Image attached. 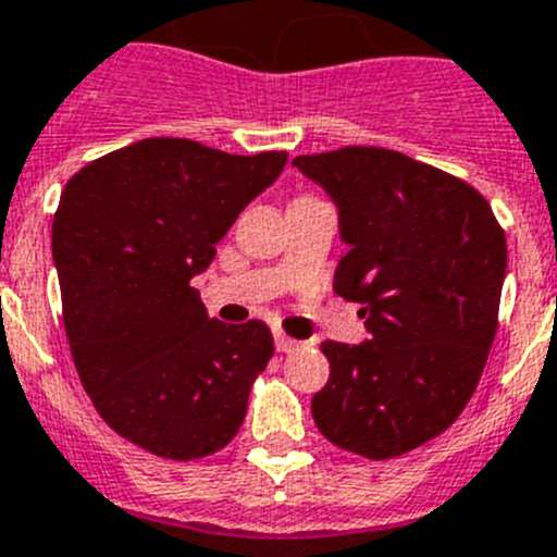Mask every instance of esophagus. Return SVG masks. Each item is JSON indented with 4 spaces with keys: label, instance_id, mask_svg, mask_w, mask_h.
Segmentation results:
<instances>
[{
    "label": "esophagus",
    "instance_id": "34e87169",
    "mask_svg": "<svg viewBox=\"0 0 557 557\" xmlns=\"http://www.w3.org/2000/svg\"><path fill=\"white\" fill-rule=\"evenodd\" d=\"M274 345H277L280 352H292V350H297L299 342L292 336H285V333H274Z\"/></svg>",
    "mask_w": 557,
    "mask_h": 557
}]
</instances>
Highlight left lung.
I'll return each mask as SVG.
<instances>
[{"label": "left lung", "instance_id": "left-lung-1", "mask_svg": "<svg viewBox=\"0 0 557 557\" xmlns=\"http://www.w3.org/2000/svg\"><path fill=\"white\" fill-rule=\"evenodd\" d=\"M338 207L350 249L333 292L359 302L364 345L322 342L313 423L333 446L393 459L443 434L480 384L499 325L505 230L476 187L372 145L294 159Z\"/></svg>", "mask_w": 557, "mask_h": 557}]
</instances>
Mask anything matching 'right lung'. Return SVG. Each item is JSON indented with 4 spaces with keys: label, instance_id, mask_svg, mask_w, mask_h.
Segmentation results:
<instances>
[{
    "label": "right lung",
    "instance_id": "right-lung-1",
    "mask_svg": "<svg viewBox=\"0 0 557 557\" xmlns=\"http://www.w3.org/2000/svg\"><path fill=\"white\" fill-rule=\"evenodd\" d=\"M285 159L151 137L66 182L52 221L66 338L100 418L134 446L185 462L238 434L272 331L210 319L190 280Z\"/></svg>",
    "mask_w": 557,
    "mask_h": 557
}]
</instances>
